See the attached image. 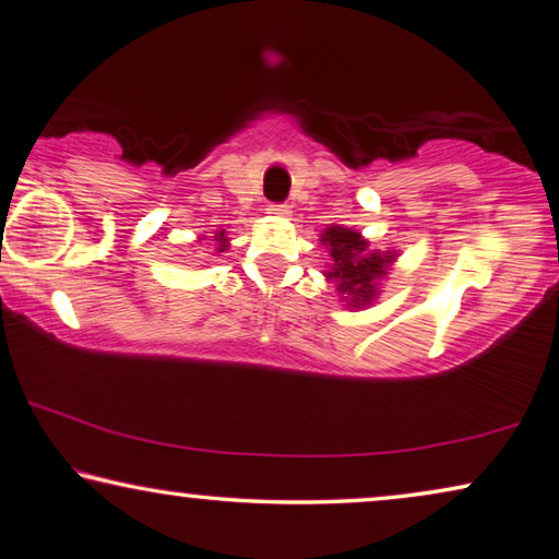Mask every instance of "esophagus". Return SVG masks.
<instances>
[{"mask_svg": "<svg viewBox=\"0 0 559 559\" xmlns=\"http://www.w3.org/2000/svg\"><path fill=\"white\" fill-rule=\"evenodd\" d=\"M269 215H278V217H286L288 215V205H269Z\"/></svg>", "mask_w": 559, "mask_h": 559, "instance_id": "34e87169", "label": "esophagus"}]
</instances>
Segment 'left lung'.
Listing matches in <instances>:
<instances>
[{
    "label": "left lung",
    "instance_id": "obj_1",
    "mask_svg": "<svg viewBox=\"0 0 559 559\" xmlns=\"http://www.w3.org/2000/svg\"><path fill=\"white\" fill-rule=\"evenodd\" d=\"M322 245L330 251L328 281L337 283V290L347 308H367L379 296V281L389 273L399 253L369 249V241L349 227L332 225L322 231Z\"/></svg>",
    "mask_w": 559,
    "mask_h": 559
}]
</instances>
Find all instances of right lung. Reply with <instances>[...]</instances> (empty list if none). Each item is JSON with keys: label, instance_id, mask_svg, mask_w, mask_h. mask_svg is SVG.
<instances>
[{"label": "right lung", "instance_id": "right-lung-1", "mask_svg": "<svg viewBox=\"0 0 559 559\" xmlns=\"http://www.w3.org/2000/svg\"><path fill=\"white\" fill-rule=\"evenodd\" d=\"M215 241H217V251H225L229 247V239L225 237V231H215Z\"/></svg>", "mask_w": 559, "mask_h": 559}]
</instances>
